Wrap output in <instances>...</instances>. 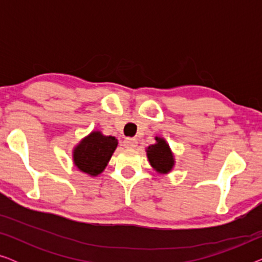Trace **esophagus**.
<instances>
[{
	"mask_svg": "<svg viewBox=\"0 0 262 262\" xmlns=\"http://www.w3.org/2000/svg\"><path fill=\"white\" fill-rule=\"evenodd\" d=\"M137 143L138 142H137V139H136V138L127 137V138L124 139L123 144H124L125 148H136V146H137Z\"/></svg>",
	"mask_w": 262,
	"mask_h": 262,
	"instance_id": "1",
	"label": "esophagus"
}]
</instances>
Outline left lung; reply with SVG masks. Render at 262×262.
I'll return each mask as SVG.
<instances>
[{"instance_id":"8db88e82","label":"left lung","mask_w":262,"mask_h":262,"mask_svg":"<svg viewBox=\"0 0 262 262\" xmlns=\"http://www.w3.org/2000/svg\"><path fill=\"white\" fill-rule=\"evenodd\" d=\"M155 139L157 143L146 148V155L154 169L166 174L174 166V156L170 151L169 145L163 138L156 137Z\"/></svg>"}]
</instances>
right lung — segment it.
Returning <instances> with one entry per match:
<instances>
[{
	"label": "right lung",
	"instance_id": "1",
	"mask_svg": "<svg viewBox=\"0 0 262 262\" xmlns=\"http://www.w3.org/2000/svg\"><path fill=\"white\" fill-rule=\"evenodd\" d=\"M118 145L116 137L94 131L82 139L74 149V163L78 169L92 177L102 173Z\"/></svg>",
	"mask_w": 262,
	"mask_h": 262
}]
</instances>
